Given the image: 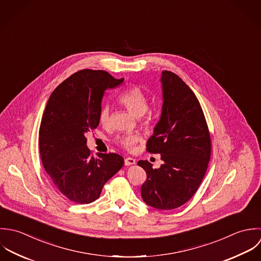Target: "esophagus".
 <instances>
[{"label": "esophagus", "instance_id": "esophagus-1", "mask_svg": "<svg viewBox=\"0 0 261 261\" xmlns=\"http://www.w3.org/2000/svg\"><path fill=\"white\" fill-rule=\"evenodd\" d=\"M124 163H125V165H126V166H128V165L135 164V163H136V160H135L134 158H132V157H127V158H125Z\"/></svg>", "mask_w": 261, "mask_h": 261}]
</instances>
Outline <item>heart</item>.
<instances>
[{"instance_id": "heart-1", "label": "heart", "mask_w": 261, "mask_h": 261, "mask_svg": "<svg viewBox=\"0 0 261 261\" xmlns=\"http://www.w3.org/2000/svg\"><path fill=\"white\" fill-rule=\"evenodd\" d=\"M118 101L120 104L123 105L132 115L136 117H141V119L144 122L149 121V115H148V100L143 91L136 87L132 86L123 91L119 96H118ZM110 106L109 105H103L100 109L99 112V122L102 125H108L110 121ZM139 137L138 135L135 134H126L122 136H118L115 139V142L127 149V150H132L136 143L138 142Z\"/></svg>"}]
</instances>
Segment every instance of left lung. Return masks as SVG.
Segmentation results:
<instances>
[{
  "label": "left lung",
  "mask_w": 261,
  "mask_h": 261,
  "mask_svg": "<svg viewBox=\"0 0 261 261\" xmlns=\"http://www.w3.org/2000/svg\"><path fill=\"white\" fill-rule=\"evenodd\" d=\"M161 83V117L146 150L159 153L163 164L152 168L147 160H139L138 165L147 175L141 186L143 201L158 210H172L186 204L198 191L208 168L212 143L204 112L194 92L168 70L162 71Z\"/></svg>",
  "instance_id": "left-lung-1"
}]
</instances>
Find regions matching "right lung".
<instances>
[{
	"instance_id": "obj_1",
	"label": "right lung",
	"mask_w": 261,
	"mask_h": 261,
	"mask_svg": "<svg viewBox=\"0 0 261 261\" xmlns=\"http://www.w3.org/2000/svg\"><path fill=\"white\" fill-rule=\"evenodd\" d=\"M123 81L105 70L82 69L53 91L45 107L39 129L41 161L53 187L75 204L96 201L124 164L116 153L92 156L86 138L99 126L105 91Z\"/></svg>"
}]
</instances>
